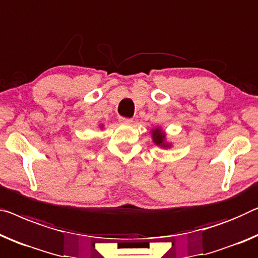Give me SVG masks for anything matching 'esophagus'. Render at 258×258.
Listing matches in <instances>:
<instances>
[{
  "label": "esophagus",
  "instance_id": "34e87169",
  "mask_svg": "<svg viewBox=\"0 0 258 258\" xmlns=\"http://www.w3.org/2000/svg\"><path fill=\"white\" fill-rule=\"evenodd\" d=\"M119 121H120L121 124H124V125H131L133 122V120L131 118H124V117L119 118Z\"/></svg>",
  "mask_w": 258,
  "mask_h": 258
}]
</instances>
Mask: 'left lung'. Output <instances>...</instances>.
Segmentation results:
<instances>
[{
  "label": "left lung",
  "mask_w": 258,
  "mask_h": 258,
  "mask_svg": "<svg viewBox=\"0 0 258 258\" xmlns=\"http://www.w3.org/2000/svg\"><path fill=\"white\" fill-rule=\"evenodd\" d=\"M151 133H152L153 142L156 146H159V147L164 148V149H168V148L171 147L170 142L167 141L166 132H164V131H162V128H161V127L153 128Z\"/></svg>",
  "instance_id": "left-lung-1"
}]
</instances>
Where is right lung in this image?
Instances as JSON below:
<instances>
[{
	"label": "right lung",
	"instance_id": "1",
	"mask_svg": "<svg viewBox=\"0 0 258 258\" xmlns=\"http://www.w3.org/2000/svg\"><path fill=\"white\" fill-rule=\"evenodd\" d=\"M101 128H103V125H101Z\"/></svg>",
	"mask_w": 258,
	"mask_h": 258
}]
</instances>
